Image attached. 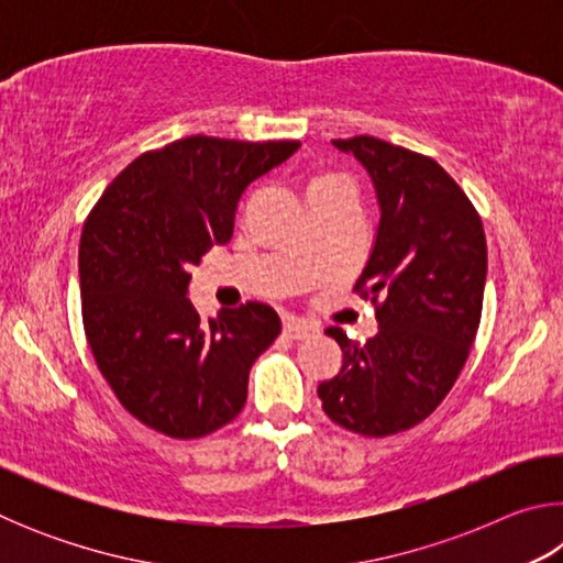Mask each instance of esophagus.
I'll return each mask as SVG.
<instances>
[{"instance_id": "esophagus-1", "label": "esophagus", "mask_w": 563, "mask_h": 563, "mask_svg": "<svg viewBox=\"0 0 563 563\" xmlns=\"http://www.w3.org/2000/svg\"><path fill=\"white\" fill-rule=\"evenodd\" d=\"M283 332L288 338H292V340H305V338L316 335L318 328L310 325V322H302V320H285Z\"/></svg>"}]
</instances>
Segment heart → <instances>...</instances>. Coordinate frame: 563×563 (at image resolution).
I'll use <instances>...</instances> for the list:
<instances>
[{
    "mask_svg": "<svg viewBox=\"0 0 563 563\" xmlns=\"http://www.w3.org/2000/svg\"><path fill=\"white\" fill-rule=\"evenodd\" d=\"M325 180H330V178H318L316 184H312V186H318V184H325Z\"/></svg>",
    "mask_w": 563,
    "mask_h": 563,
    "instance_id": "b5f03b06",
    "label": "heart"
}]
</instances>
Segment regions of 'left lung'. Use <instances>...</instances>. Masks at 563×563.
Returning a JSON list of instances; mask_svg holds the SVG:
<instances>
[{
  "instance_id": "obj_1",
  "label": "left lung",
  "mask_w": 563,
  "mask_h": 563,
  "mask_svg": "<svg viewBox=\"0 0 563 563\" xmlns=\"http://www.w3.org/2000/svg\"><path fill=\"white\" fill-rule=\"evenodd\" d=\"M373 178L379 225L355 283L375 305L365 345L328 328L340 373L318 385L325 415L350 432L387 437L430 417L460 377L479 328L487 238L464 190L430 156L375 136L338 139Z\"/></svg>"
}]
</instances>
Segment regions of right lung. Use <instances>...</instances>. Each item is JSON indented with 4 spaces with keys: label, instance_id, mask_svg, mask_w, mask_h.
I'll list each match as a JSON object with an SVG mask.
<instances>
[{
    "label": "right lung",
    "instance_id": "add662e5",
    "mask_svg": "<svg viewBox=\"0 0 563 563\" xmlns=\"http://www.w3.org/2000/svg\"><path fill=\"white\" fill-rule=\"evenodd\" d=\"M298 141L188 136L139 156L103 190L81 231V316L93 360L129 412L176 440L238 417L247 373L280 335L271 305L203 320L190 268L231 241L241 196Z\"/></svg>",
    "mask_w": 563,
    "mask_h": 563
}]
</instances>
